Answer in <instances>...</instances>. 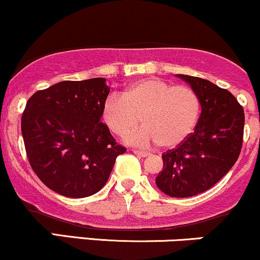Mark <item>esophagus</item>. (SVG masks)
<instances>
[{
    "mask_svg": "<svg viewBox=\"0 0 260 260\" xmlns=\"http://www.w3.org/2000/svg\"><path fill=\"white\" fill-rule=\"evenodd\" d=\"M133 153L136 155H138V156L140 157H147L149 153H147V151H142V150H133Z\"/></svg>",
    "mask_w": 260,
    "mask_h": 260,
    "instance_id": "34e87169",
    "label": "esophagus"
}]
</instances>
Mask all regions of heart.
Wrapping results in <instances>:
<instances>
[{"mask_svg": "<svg viewBox=\"0 0 260 260\" xmlns=\"http://www.w3.org/2000/svg\"><path fill=\"white\" fill-rule=\"evenodd\" d=\"M201 115V100L192 88L174 85L165 80L143 78L131 83L121 95H110L101 106V118L115 136L147 147L159 143L174 148L188 138Z\"/></svg>", "mask_w": 260, "mask_h": 260, "instance_id": "1", "label": "heart"}]
</instances>
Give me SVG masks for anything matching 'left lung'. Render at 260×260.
Masks as SVG:
<instances>
[{
  "instance_id": "8db88e82",
  "label": "left lung",
  "mask_w": 260,
  "mask_h": 260,
  "mask_svg": "<svg viewBox=\"0 0 260 260\" xmlns=\"http://www.w3.org/2000/svg\"><path fill=\"white\" fill-rule=\"evenodd\" d=\"M176 77L197 92L202 113L194 132L162 154L164 168L155 183L165 194L187 198L208 190L235 165L242 148L244 112L226 89L198 77Z\"/></svg>"
}]
</instances>
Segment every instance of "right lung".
Here are the masks:
<instances>
[{
	"instance_id": "add662e5",
	"label": "right lung",
	"mask_w": 260,
	"mask_h": 260,
	"mask_svg": "<svg viewBox=\"0 0 260 260\" xmlns=\"http://www.w3.org/2000/svg\"><path fill=\"white\" fill-rule=\"evenodd\" d=\"M105 80L59 82L35 92L25 105L26 156L45 186L61 196L84 198L99 192L116 157L126 151L101 122L110 92Z\"/></svg>"
}]
</instances>
